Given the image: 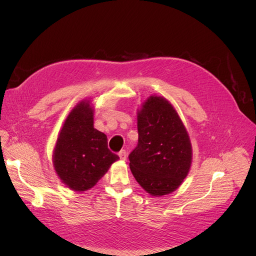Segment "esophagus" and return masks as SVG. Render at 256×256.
<instances>
[{
    "label": "esophagus",
    "instance_id": "esophagus-1",
    "mask_svg": "<svg viewBox=\"0 0 256 256\" xmlns=\"http://www.w3.org/2000/svg\"><path fill=\"white\" fill-rule=\"evenodd\" d=\"M118 156H119L120 160H126V156H128V154H126V152L124 150H120V152H119Z\"/></svg>",
    "mask_w": 256,
    "mask_h": 256
}]
</instances>
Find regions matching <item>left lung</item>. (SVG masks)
<instances>
[{
	"instance_id": "1",
	"label": "left lung",
	"mask_w": 256,
	"mask_h": 256,
	"mask_svg": "<svg viewBox=\"0 0 256 256\" xmlns=\"http://www.w3.org/2000/svg\"><path fill=\"white\" fill-rule=\"evenodd\" d=\"M138 145L130 154L134 178L152 196L176 191L192 164V145L186 126L169 100L150 96L137 111Z\"/></svg>"
}]
</instances>
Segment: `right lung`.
I'll return each mask as SVG.
<instances>
[{"label":"right lung","instance_id":"right-lung-1","mask_svg":"<svg viewBox=\"0 0 256 256\" xmlns=\"http://www.w3.org/2000/svg\"><path fill=\"white\" fill-rule=\"evenodd\" d=\"M93 115L90 100L78 102L64 120L54 147V169L74 192L91 189L119 160L108 148L104 134L94 128Z\"/></svg>","mask_w":256,"mask_h":256}]
</instances>
